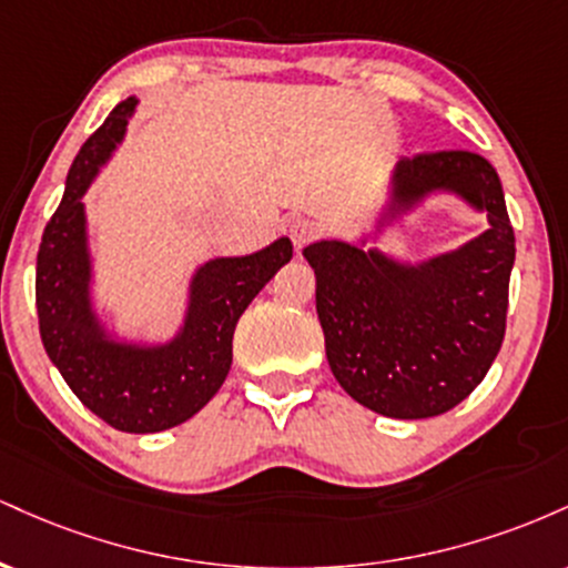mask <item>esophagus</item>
Returning a JSON list of instances; mask_svg holds the SVG:
<instances>
[{"label": "esophagus", "mask_w": 568, "mask_h": 568, "mask_svg": "<svg viewBox=\"0 0 568 568\" xmlns=\"http://www.w3.org/2000/svg\"><path fill=\"white\" fill-rule=\"evenodd\" d=\"M288 234H291V240H293V247H296V251H302L306 243H312V240H315L317 226L312 224L310 219H296V221H291Z\"/></svg>", "instance_id": "obj_1"}]
</instances>
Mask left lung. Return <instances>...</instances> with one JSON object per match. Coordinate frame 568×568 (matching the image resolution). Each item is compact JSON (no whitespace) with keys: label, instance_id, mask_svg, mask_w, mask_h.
I'll return each mask as SVG.
<instances>
[{"label":"left lung","instance_id":"1","mask_svg":"<svg viewBox=\"0 0 568 568\" xmlns=\"http://www.w3.org/2000/svg\"><path fill=\"white\" fill-rule=\"evenodd\" d=\"M440 192L486 213L488 230L414 264L366 247V237L304 247L336 382L361 406L393 419H427L459 406L505 338L515 234L491 162L473 152L397 160L376 234Z\"/></svg>","mask_w":568,"mask_h":568}]
</instances>
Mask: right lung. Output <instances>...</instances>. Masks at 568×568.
Listing matches in <instances>:
<instances>
[{
	"label": "right lung",
	"mask_w": 568,
	"mask_h": 568,
	"mask_svg": "<svg viewBox=\"0 0 568 568\" xmlns=\"http://www.w3.org/2000/svg\"><path fill=\"white\" fill-rule=\"evenodd\" d=\"M139 98L116 103L71 162L67 192L37 253L39 334L53 366L80 400L122 433H162L192 419L232 366V336L256 293L291 262L277 237L247 256H219L194 270L181 328L168 342L120 338L93 306L84 192L128 133Z\"/></svg>",
	"instance_id": "add662e5"
}]
</instances>
